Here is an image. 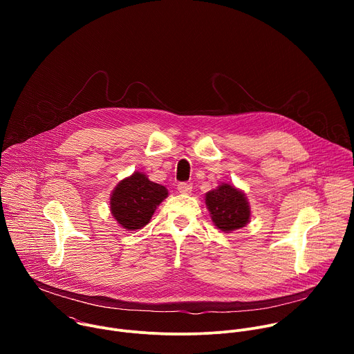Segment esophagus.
I'll return each mask as SVG.
<instances>
[{"label": "esophagus", "instance_id": "34e87169", "mask_svg": "<svg viewBox=\"0 0 354 354\" xmlns=\"http://www.w3.org/2000/svg\"><path fill=\"white\" fill-rule=\"evenodd\" d=\"M178 190L179 193L182 194H189L192 192V183H187V182H180L178 185Z\"/></svg>", "mask_w": 354, "mask_h": 354}]
</instances>
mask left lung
Instances as JSON below:
<instances>
[{
  "label": "left lung",
  "instance_id": "left-lung-1",
  "mask_svg": "<svg viewBox=\"0 0 354 354\" xmlns=\"http://www.w3.org/2000/svg\"><path fill=\"white\" fill-rule=\"evenodd\" d=\"M206 205L217 228L231 232L245 227L250 217V207L245 194L228 183L206 193Z\"/></svg>",
  "mask_w": 354,
  "mask_h": 354
}]
</instances>
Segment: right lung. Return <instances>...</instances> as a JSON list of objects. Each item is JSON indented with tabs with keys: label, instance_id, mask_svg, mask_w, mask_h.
I'll list each match as a JSON object with an SVG mask.
<instances>
[{
	"label": "right lung",
	"instance_id": "obj_1",
	"mask_svg": "<svg viewBox=\"0 0 354 354\" xmlns=\"http://www.w3.org/2000/svg\"><path fill=\"white\" fill-rule=\"evenodd\" d=\"M168 196L165 186L151 182L144 174L134 172L119 182L111 194V212L126 230L147 225L156 209Z\"/></svg>",
	"mask_w": 354,
	"mask_h": 354
}]
</instances>
